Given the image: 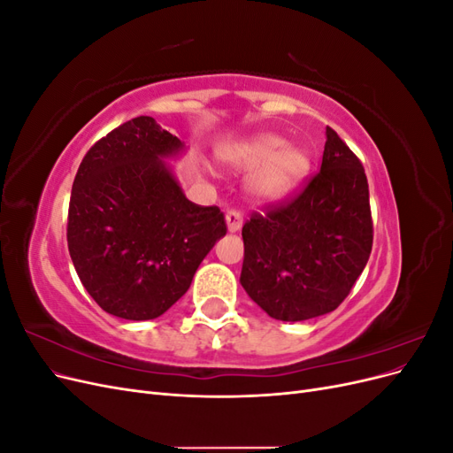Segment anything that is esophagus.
Returning a JSON list of instances; mask_svg holds the SVG:
<instances>
[{"label": "esophagus", "instance_id": "obj_1", "mask_svg": "<svg viewBox=\"0 0 453 453\" xmlns=\"http://www.w3.org/2000/svg\"><path fill=\"white\" fill-rule=\"evenodd\" d=\"M226 226H228V232H238L240 228H242V225H243V217H242V213L240 211H236V210H230V211H226Z\"/></svg>", "mask_w": 453, "mask_h": 453}]
</instances>
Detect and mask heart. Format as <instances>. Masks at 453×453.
<instances>
[{
	"instance_id": "heart-1",
	"label": "heart",
	"mask_w": 453,
	"mask_h": 453,
	"mask_svg": "<svg viewBox=\"0 0 453 453\" xmlns=\"http://www.w3.org/2000/svg\"><path fill=\"white\" fill-rule=\"evenodd\" d=\"M219 160L238 170L260 165L250 181V193L260 202H273L289 195L310 170V158L303 150L287 145L285 138L272 132H260L225 145L219 150Z\"/></svg>"
}]
</instances>
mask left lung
I'll use <instances>...</instances> for the list:
<instances>
[{
    "label": "left lung",
    "instance_id": "1",
    "mask_svg": "<svg viewBox=\"0 0 453 453\" xmlns=\"http://www.w3.org/2000/svg\"><path fill=\"white\" fill-rule=\"evenodd\" d=\"M240 283L280 321L336 310L372 251V215L361 160L326 127L321 170L300 193L253 213L242 228Z\"/></svg>",
    "mask_w": 453,
    "mask_h": 453
}]
</instances>
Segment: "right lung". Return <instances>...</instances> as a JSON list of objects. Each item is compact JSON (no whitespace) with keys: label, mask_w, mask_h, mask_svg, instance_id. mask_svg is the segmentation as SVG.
<instances>
[{"label":"right lung","mask_w":453,"mask_h":453,"mask_svg":"<svg viewBox=\"0 0 453 453\" xmlns=\"http://www.w3.org/2000/svg\"><path fill=\"white\" fill-rule=\"evenodd\" d=\"M180 150L153 117H135L96 142L77 170L67 250L88 295L117 318L147 321L172 308L226 234L221 210L187 200L164 162Z\"/></svg>","instance_id":"add662e5"}]
</instances>
